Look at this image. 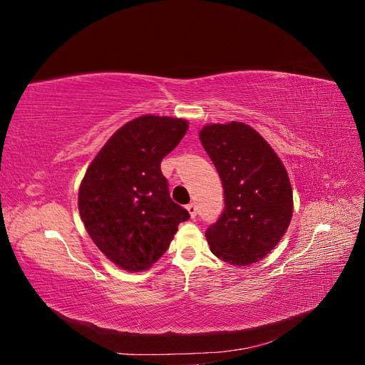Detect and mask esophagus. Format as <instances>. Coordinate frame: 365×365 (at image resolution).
Instances as JSON below:
<instances>
[{
  "label": "esophagus",
  "instance_id": "obj_1",
  "mask_svg": "<svg viewBox=\"0 0 365 365\" xmlns=\"http://www.w3.org/2000/svg\"><path fill=\"white\" fill-rule=\"evenodd\" d=\"M187 212H189V215H190L192 217H196L197 208H196V205H195V204H189V205H187Z\"/></svg>",
  "mask_w": 365,
  "mask_h": 365
}]
</instances>
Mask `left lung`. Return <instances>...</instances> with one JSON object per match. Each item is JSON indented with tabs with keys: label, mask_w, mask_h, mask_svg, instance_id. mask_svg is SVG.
<instances>
[{
	"label": "left lung",
	"mask_w": 365,
	"mask_h": 365,
	"mask_svg": "<svg viewBox=\"0 0 365 365\" xmlns=\"http://www.w3.org/2000/svg\"><path fill=\"white\" fill-rule=\"evenodd\" d=\"M200 138L224 187L225 208L205 231L216 257L247 267L274 250L292 217V187L283 163L251 126L207 125Z\"/></svg>",
	"instance_id": "8db88e82"
}]
</instances>
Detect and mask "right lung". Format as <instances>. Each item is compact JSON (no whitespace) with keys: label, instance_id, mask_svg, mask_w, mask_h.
Here are the masks:
<instances>
[{"label":"right lung","instance_id":"obj_1","mask_svg":"<svg viewBox=\"0 0 365 365\" xmlns=\"http://www.w3.org/2000/svg\"><path fill=\"white\" fill-rule=\"evenodd\" d=\"M187 129L182 118H134L106 141L83 176L81 217L97 248L120 268L149 269L190 217L172 201L161 172V160Z\"/></svg>","mask_w":365,"mask_h":365}]
</instances>
